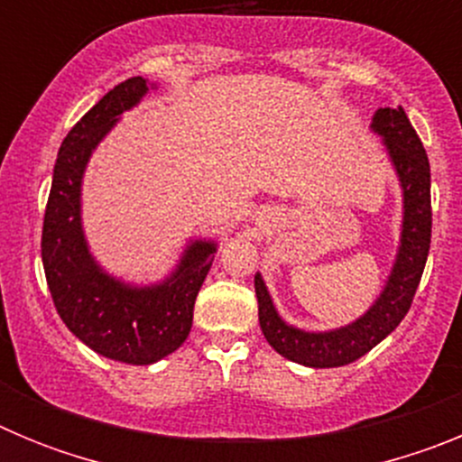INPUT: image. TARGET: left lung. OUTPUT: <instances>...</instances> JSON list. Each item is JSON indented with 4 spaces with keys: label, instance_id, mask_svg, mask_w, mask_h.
Here are the masks:
<instances>
[{
    "label": "left lung",
    "instance_id": "left-lung-1",
    "mask_svg": "<svg viewBox=\"0 0 462 462\" xmlns=\"http://www.w3.org/2000/svg\"><path fill=\"white\" fill-rule=\"evenodd\" d=\"M373 129L383 136L405 196V219H402L398 259L377 303L361 319L345 328L330 333H305L287 326L277 317L263 280L261 275L254 277L259 324L268 345L289 361L308 368H340L379 345L410 312L416 287L426 268L432 228L428 154L402 106L379 108L373 117Z\"/></svg>",
    "mask_w": 462,
    "mask_h": 462
}]
</instances>
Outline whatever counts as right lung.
Here are the masks:
<instances>
[{
  "mask_svg": "<svg viewBox=\"0 0 462 462\" xmlns=\"http://www.w3.org/2000/svg\"><path fill=\"white\" fill-rule=\"evenodd\" d=\"M148 92L141 76L126 79L73 125L57 152L41 256L57 314L73 336L106 358L150 365L187 340L196 293L215 259V243H191L171 280L132 289L106 275L89 256L80 228V178L97 143L126 108Z\"/></svg>",
  "mask_w": 462,
  "mask_h": 462,
  "instance_id": "add662e5",
  "label": "right lung"
}]
</instances>
